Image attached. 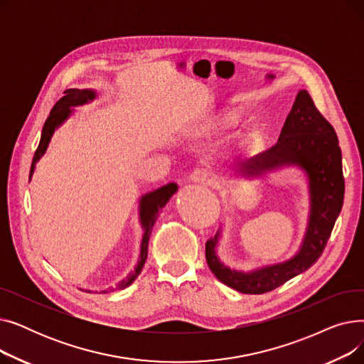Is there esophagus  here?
I'll return each instance as SVG.
<instances>
[{"instance_id":"1","label":"esophagus","mask_w":364,"mask_h":364,"mask_svg":"<svg viewBox=\"0 0 364 364\" xmlns=\"http://www.w3.org/2000/svg\"><path fill=\"white\" fill-rule=\"evenodd\" d=\"M190 181L199 183V184H213L214 183V172L206 168H196L192 174H190Z\"/></svg>"}]
</instances>
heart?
Segmentation results:
<instances>
[{
    "label": "heart",
    "instance_id": "b5f03b06",
    "mask_svg": "<svg viewBox=\"0 0 364 364\" xmlns=\"http://www.w3.org/2000/svg\"><path fill=\"white\" fill-rule=\"evenodd\" d=\"M235 113L233 112H228V110H225L223 114H221V118H220V122L223 124V125H232L233 122H235Z\"/></svg>",
    "mask_w": 364,
    "mask_h": 364
}]
</instances>
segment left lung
Segmentation results:
<instances>
[{"label": "left lung", "mask_w": 364, "mask_h": 364, "mask_svg": "<svg viewBox=\"0 0 364 364\" xmlns=\"http://www.w3.org/2000/svg\"><path fill=\"white\" fill-rule=\"evenodd\" d=\"M286 166L304 172L309 186V218L298 251L288 259L265 264L252 270H237L217 255L223 225L208 239L205 255L208 267L224 284L240 294H265L309 270L320 258L343 203L342 155L333 127L321 117L307 90H299L292 110L284 121L277 143L240 164L233 178H264Z\"/></svg>", "instance_id": "obj_1"}]
</instances>
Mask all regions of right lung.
Segmentation results:
<instances>
[{
  "label": "right lung",
  "instance_id": "add662e5",
  "mask_svg": "<svg viewBox=\"0 0 364 364\" xmlns=\"http://www.w3.org/2000/svg\"><path fill=\"white\" fill-rule=\"evenodd\" d=\"M65 94L66 95H63V97L54 105V107L51 109L48 118L43 127L41 140H40V144H38V149L35 151L32 165H31L29 181L32 180L36 164L40 162V159L46 155V151L50 146V141L54 136V132L59 129L75 113L73 107L90 105L91 102H94L99 97L97 91L92 88H84V90L70 88V90H66ZM177 190H178V186L176 183H169V184H165L156 190H151V192H147L140 196V199H139V221L141 225L143 236H141V243H140L139 259H137L136 265H134V270H131L125 279H122L119 283H117L114 286H110V288H107L102 292H113L118 289H125L127 286H129L141 273V269H143V265L147 258V247H149V239L151 235V228H153V225H155V223L162 211V208L168 203V200L172 198V195L177 192ZM85 292H91V291H85Z\"/></svg>",
  "mask_w": 364,
  "mask_h": 364
}]
</instances>
